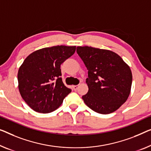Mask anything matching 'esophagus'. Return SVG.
I'll list each match as a JSON object with an SVG mask.
<instances>
[{
    "label": "esophagus",
    "instance_id": "34e87169",
    "mask_svg": "<svg viewBox=\"0 0 151 151\" xmlns=\"http://www.w3.org/2000/svg\"><path fill=\"white\" fill-rule=\"evenodd\" d=\"M73 89H74V90H77L78 89V87H79V85H73Z\"/></svg>",
    "mask_w": 151,
    "mask_h": 151
}]
</instances>
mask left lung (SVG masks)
<instances>
[{
    "instance_id": "8db88e82",
    "label": "left lung",
    "mask_w": 151,
    "mask_h": 151,
    "mask_svg": "<svg viewBox=\"0 0 151 151\" xmlns=\"http://www.w3.org/2000/svg\"><path fill=\"white\" fill-rule=\"evenodd\" d=\"M76 52L88 70V92L82 96L87 106L98 113L116 111L129 97L132 83L129 66L113 51L85 46Z\"/></svg>"
}]
</instances>
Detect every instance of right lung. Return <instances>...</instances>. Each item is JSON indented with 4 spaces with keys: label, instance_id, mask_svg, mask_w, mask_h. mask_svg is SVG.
<instances>
[{
    "label": "right lung",
    "instance_id": "right-lung-1",
    "mask_svg": "<svg viewBox=\"0 0 151 151\" xmlns=\"http://www.w3.org/2000/svg\"><path fill=\"white\" fill-rule=\"evenodd\" d=\"M76 46L58 45L34 51L19 67L18 88L31 109L40 113L53 112L71 92L61 77L60 66L75 52Z\"/></svg>",
    "mask_w": 151,
    "mask_h": 151
}]
</instances>
